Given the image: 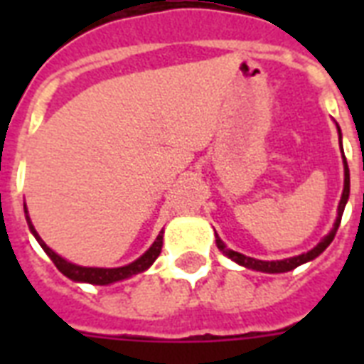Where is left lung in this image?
I'll return each mask as SVG.
<instances>
[{"label":"left lung","mask_w":364,"mask_h":364,"mask_svg":"<svg viewBox=\"0 0 364 364\" xmlns=\"http://www.w3.org/2000/svg\"><path fill=\"white\" fill-rule=\"evenodd\" d=\"M338 134H340V128H338ZM340 139H342V134H340ZM340 145H342V141H340ZM342 153H344V151H342ZM348 198H350V168H348V162H346V156H344V191H342V198H340V204H338V217H336V223H334L333 230H331V232L321 240V242L317 243L316 247L310 249L308 253L296 255V257H291V259H283V260H259V259H253V257H245V255L238 253V251H232V249H228L227 245L223 243V240L215 234L217 247L221 249L228 259H232L234 262H238V264L245 266V268H251V270L268 272V274H282V272L294 270L296 266L304 264V262H310V260H314L316 257H319V255H321L328 245H331V242L334 240V234H336V230H338L340 227V221H342V213H344V208L346 204H348Z\"/></svg>","instance_id":"8db88e82"}]
</instances>
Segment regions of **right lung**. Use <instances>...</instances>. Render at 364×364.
I'll return each mask as SVG.
<instances>
[{"mask_svg": "<svg viewBox=\"0 0 364 364\" xmlns=\"http://www.w3.org/2000/svg\"><path fill=\"white\" fill-rule=\"evenodd\" d=\"M26 221H28V227H30L31 234L36 236V240L39 242L43 251L50 257L54 266H56V268H58L65 277L73 279V282L92 283V285H109V283L121 282V279H126V277H132V276H136V274H141V272L147 270L149 266L153 264L154 260H156L160 251H162V234L164 232H160L159 236H156V240H154L153 245H151V247H149L147 251L139 257V259L130 262V264L121 266V268H88V266H79V264H73V262H68V260L62 259L60 255L54 253L53 249L48 247L47 243L39 238V234L36 232V228H33L30 217H28V211H26Z\"/></svg>", "mask_w": 364, "mask_h": 364, "instance_id": "add662e5", "label": "right lung"}]
</instances>
